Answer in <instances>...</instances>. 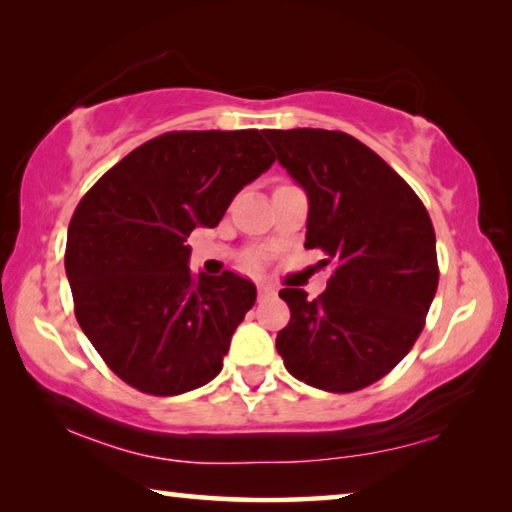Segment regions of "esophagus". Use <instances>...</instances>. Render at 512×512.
<instances>
[{"mask_svg":"<svg viewBox=\"0 0 512 512\" xmlns=\"http://www.w3.org/2000/svg\"><path fill=\"white\" fill-rule=\"evenodd\" d=\"M275 287H271V284H259L257 287V298L259 300H268V298H273L275 296Z\"/></svg>","mask_w":512,"mask_h":512,"instance_id":"34e87169","label":"esophagus"}]
</instances>
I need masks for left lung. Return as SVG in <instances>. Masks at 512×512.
Instances as JSON below:
<instances>
[{"label": "left lung", "instance_id": "1", "mask_svg": "<svg viewBox=\"0 0 512 512\" xmlns=\"http://www.w3.org/2000/svg\"><path fill=\"white\" fill-rule=\"evenodd\" d=\"M307 194L305 248L334 275L316 300L282 289L291 309L275 348L293 377L327 393L375 384L418 339L438 289L436 235L413 189L366 144L320 128L264 131Z\"/></svg>", "mask_w": 512, "mask_h": 512}]
</instances>
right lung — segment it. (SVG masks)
Returning <instances> with one entry per match:
<instances>
[{"instance_id": "add662e5", "label": "right lung", "mask_w": 512, "mask_h": 512, "mask_svg": "<svg viewBox=\"0 0 512 512\" xmlns=\"http://www.w3.org/2000/svg\"><path fill=\"white\" fill-rule=\"evenodd\" d=\"M275 162L259 131H183L137 146L94 185L67 230L76 320L108 368L149 395L219 375L255 284L192 275L187 237L214 228Z\"/></svg>"}]
</instances>
